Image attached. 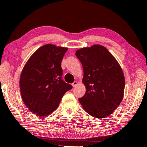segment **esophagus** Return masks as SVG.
I'll list each match as a JSON object with an SVG mask.
<instances>
[{"mask_svg": "<svg viewBox=\"0 0 147 147\" xmlns=\"http://www.w3.org/2000/svg\"><path fill=\"white\" fill-rule=\"evenodd\" d=\"M78 84V82L77 81H74V82L72 84V86H73V87H76Z\"/></svg>", "mask_w": 147, "mask_h": 147, "instance_id": "34e87169", "label": "esophagus"}]
</instances>
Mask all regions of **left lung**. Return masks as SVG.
<instances>
[{
	"label": "left lung",
	"instance_id": "1",
	"mask_svg": "<svg viewBox=\"0 0 147 147\" xmlns=\"http://www.w3.org/2000/svg\"><path fill=\"white\" fill-rule=\"evenodd\" d=\"M81 62L86 94L79 101L88 114L105 118L119 105L124 97L125 79L119 63L106 47L96 44L76 51Z\"/></svg>",
	"mask_w": 147,
	"mask_h": 147
}]
</instances>
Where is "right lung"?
Wrapping results in <instances>:
<instances>
[{"label":"right lung","mask_w":147,"mask_h":147,"mask_svg":"<svg viewBox=\"0 0 147 147\" xmlns=\"http://www.w3.org/2000/svg\"><path fill=\"white\" fill-rule=\"evenodd\" d=\"M67 47L45 44L33 53L20 78L21 95L25 105L40 117L47 116L59 106L72 86L61 79V62Z\"/></svg>","instance_id":"right-lung-1"}]
</instances>
